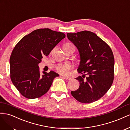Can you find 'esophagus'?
I'll list each match as a JSON object with an SVG mask.
<instances>
[{
    "label": "esophagus",
    "instance_id": "1",
    "mask_svg": "<svg viewBox=\"0 0 130 130\" xmlns=\"http://www.w3.org/2000/svg\"><path fill=\"white\" fill-rule=\"evenodd\" d=\"M63 78H64V79H65L66 80H70V77H65V76H64L63 77Z\"/></svg>",
    "mask_w": 130,
    "mask_h": 130
}]
</instances>
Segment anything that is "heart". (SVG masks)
<instances>
[{
    "label": "heart",
    "mask_w": 130,
    "mask_h": 130,
    "mask_svg": "<svg viewBox=\"0 0 130 130\" xmlns=\"http://www.w3.org/2000/svg\"><path fill=\"white\" fill-rule=\"evenodd\" d=\"M65 45H70V44H65ZM54 68L55 70L61 75H68L69 74L70 70L73 68V65L70 62L63 63V64L56 65L54 66Z\"/></svg>",
    "instance_id": "obj_1"
}]
</instances>
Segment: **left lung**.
Returning a JSON list of instances; mask_svg holds the SVG:
<instances>
[{
  "mask_svg": "<svg viewBox=\"0 0 130 130\" xmlns=\"http://www.w3.org/2000/svg\"><path fill=\"white\" fill-rule=\"evenodd\" d=\"M67 36L78 50L80 61L78 72L83 74L76 78L79 82V89L71 93L80 102H95L103 96L113 82V52L104 41L92 32L84 30L68 33Z\"/></svg>",
  "mask_w": 130,
  "mask_h": 130,
  "instance_id": "left-lung-1",
  "label": "left lung"
}]
</instances>
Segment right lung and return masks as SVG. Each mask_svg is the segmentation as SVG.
I'll list each match as a JSON object with an SVG mask.
<instances>
[{"instance_id": "right-lung-1", "label": "right lung", "mask_w": 130, "mask_h": 130, "mask_svg": "<svg viewBox=\"0 0 130 130\" xmlns=\"http://www.w3.org/2000/svg\"><path fill=\"white\" fill-rule=\"evenodd\" d=\"M65 38L61 32L39 29L24 36L14 47L10 58V78L24 97H41L49 90L54 78L59 76L52 71L42 75L38 64Z\"/></svg>"}]
</instances>
